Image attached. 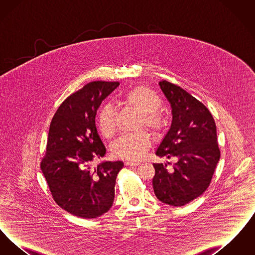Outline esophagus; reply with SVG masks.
<instances>
[{"label": "esophagus", "instance_id": "34e87169", "mask_svg": "<svg viewBox=\"0 0 255 255\" xmlns=\"http://www.w3.org/2000/svg\"><path fill=\"white\" fill-rule=\"evenodd\" d=\"M126 165H129V166H135V165H139L140 162L139 161H133V160H127L125 162Z\"/></svg>", "mask_w": 255, "mask_h": 255}]
</instances>
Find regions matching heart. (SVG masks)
Wrapping results in <instances>:
<instances>
[{"label": "heart", "instance_id": "obj_1", "mask_svg": "<svg viewBox=\"0 0 255 255\" xmlns=\"http://www.w3.org/2000/svg\"><path fill=\"white\" fill-rule=\"evenodd\" d=\"M122 100L142 116V122L148 129L153 132L161 129L163 121L157 112L161 106V101L152 90L144 86L135 87L126 92ZM98 127L106 137H112L116 133V111L111 103L104 104L99 111ZM150 145L151 137L145 132L123 134L113 143L112 152L120 158L139 159L143 157Z\"/></svg>", "mask_w": 255, "mask_h": 255}]
</instances>
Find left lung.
Returning a JSON list of instances; mask_svg holds the SVG:
<instances>
[{
	"label": "left lung",
	"instance_id": "1",
	"mask_svg": "<svg viewBox=\"0 0 255 255\" xmlns=\"http://www.w3.org/2000/svg\"><path fill=\"white\" fill-rule=\"evenodd\" d=\"M172 109L168 132L156 155L176 158L177 162L154 163L153 188L161 203L182 206L203 194L211 182L220 159L216 124L206 106L179 86L158 83Z\"/></svg>",
	"mask_w": 255,
	"mask_h": 255
}]
</instances>
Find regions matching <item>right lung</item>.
Listing matches in <instances>:
<instances>
[{
	"label": "right lung",
	"instance_id": "1",
	"mask_svg": "<svg viewBox=\"0 0 255 255\" xmlns=\"http://www.w3.org/2000/svg\"><path fill=\"white\" fill-rule=\"evenodd\" d=\"M120 82L94 81L66 98L49 125L41 170L58 206L74 216L97 218L113 206L121 160L94 161L106 154L96 126L101 102Z\"/></svg>",
	"mask_w": 255,
	"mask_h": 255
}]
</instances>
